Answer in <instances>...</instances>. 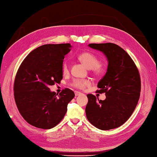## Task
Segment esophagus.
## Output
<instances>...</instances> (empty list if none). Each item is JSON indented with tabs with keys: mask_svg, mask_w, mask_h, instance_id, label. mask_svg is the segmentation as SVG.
I'll list each match as a JSON object with an SVG mask.
<instances>
[{
	"mask_svg": "<svg viewBox=\"0 0 157 157\" xmlns=\"http://www.w3.org/2000/svg\"><path fill=\"white\" fill-rule=\"evenodd\" d=\"M74 94H75V96H78V95H80V94H81V93L79 92L75 91V92H74Z\"/></svg>",
	"mask_w": 157,
	"mask_h": 157,
	"instance_id": "34e87169",
	"label": "esophagus"
}]
</instances>
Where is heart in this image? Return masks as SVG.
Masks as SVG:
<instances>
[{"label":"heart","instance_id":"heart-1","mask_svg":"<svg viewBox=\"0 0 157 157\" xmlns=\"http://www.w3.org/2000/svg\"><path fill=\"white\" fill-rule=\"evenodd\" d=\"M78 59L86 67L90 69L92 72L95 75H102L106 70L107 67L105 63L100 62L98 57L92 52H83L78 55ZM62 72L63 74H67L69 73V65L67 62L65 61L63 63ZM90 85H91L90 81L78 78L74 79L71 83V86L79 90H84Z\"/></svg>","mask_w":157,"mask_h":157}]
</instances>
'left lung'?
<instances>
[{"instance_id":"8db88e82","label":"left lung","mask_w":157,"mask_h":157,"mask_svg":"<svg viewBox=\"0 0 157 157\" xmlns=\"http://www.w3.org/2000/svg\"><path fill=\"white\" fill-rule=\"evenodd\" d=\"M90 48L102 52L108 60L105 75L98 82L97 92L105 93L104 101L87 94V120L96 128L108 130L120 127L135 109L141 92V78L135 63L116 44L91 43Z\"/></svg>"}]
</instances>
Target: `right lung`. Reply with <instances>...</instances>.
<instances>
[{
  "label": "right lung",
  "instance_id": "right-lung-1",
  "mask_svg": "<svg viewBox=\"0 0 157 157\" xmlns=\"http://www.w3.org/2000/svg\"><path fill=\"white\" fill-rule=\"evenodd\" d=\"M71 47L70 43L38 47L27 55L16 74L13 94L16 106L23 119L36 128L46 130L59 124L75 96L68 88L59 95L49 88L62 80L63 59Z\"/></svg>",
  "mask_w": 157,
  "mask_h": 157
}]
</instances>
